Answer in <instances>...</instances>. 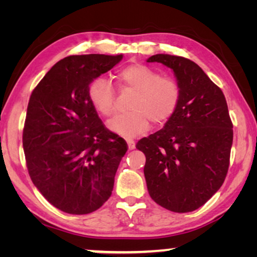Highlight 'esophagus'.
<instances>
[{
  "label": "esophagus",
  "mask_w": 257,
  "mask_h": 257,
  "mask_svg": "<svg viewBox=\"0 0 257 257\" xmlns=\"http://www.w3.org/2000/svg\"><path fill=\"white\" fill-rule=\"evenodd\" d=\"M126 143H127L128 150H135L136 149V143L133 139H126Z\"/></svg>",
  "instance_id": "1"
}]
</instances>
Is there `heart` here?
<instances>
[{"label":"heart","mask_w":257,"mask_h":257,"mask_svg":"<svg viewBox=\"0 0 257 257\" xmlns=\"http://www.w3.org/2000/svg\"><path fill=\"white\" fill-rule=\"evenodd\" d=\"M121 92L133 93L131 112L119 115L108 122V127L125 138H135L145 132L150 120L163 125L175 113L181 99V89L177 79L161 76L144 64H131L114 76ZM92 107L104 118L115 113V91L107 79L94 78L87 89Z\"/></svg>","instance_id":"obj_1"}]
</instances>
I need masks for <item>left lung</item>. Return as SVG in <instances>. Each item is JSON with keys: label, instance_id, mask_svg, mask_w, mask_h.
<instances>
[{"label": "left lung", "instance_id": "left-lung-1", "mask_svg": "<svg viewBox=\"0 0 257 257\" xmlns=\"http://www.w3.org/2000/svg\"><path fill=\"white\" fill-rule=\"evenodd\" d=\"M173 70L181 89L175 113L164 128L137 143L145 154L150 196L175 213L198 209L226 179L233 144V122L226 98L198 64L180 56L147 59Z\"/></svg>", "mask_w": 257, "mask_h": 257}]
</instances>
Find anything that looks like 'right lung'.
Wrapping results in <instances>:
<instances>
[{"mask_svg":"<svg viewBox=\"0 0 257 257\" xmlns=\"http://www.w3.org/2000/svg\"><path fill=\"white\" fill-rule=\"evenodd\" d=\"M122 55H76L56 63L31 93L23 128L29 175L62 212L92 213L110 198L127 144L105 127L87 97L90 83Z\"/></svg>","mask_w":257,"mask_h":257,"instance_id":"right-lung-1","label":"right lung"}]
</instances>
